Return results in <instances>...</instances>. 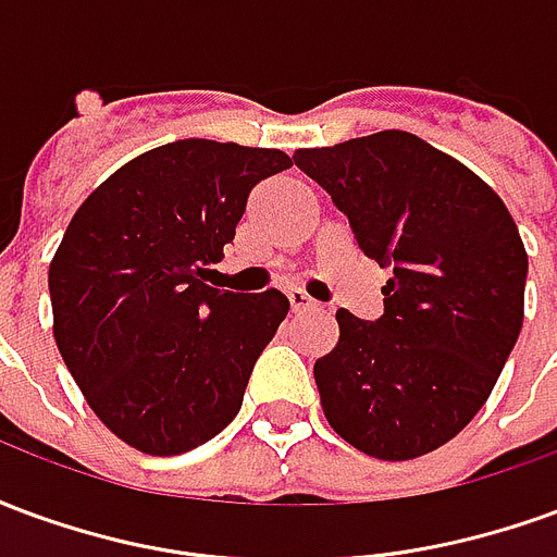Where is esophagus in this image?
Returning <instances> with one entry per match:
<instances>
[{
  "instance_id": "34e87169",
  "label": "esophagus",
  "mask_w": 557,
  "mask_h": 557,
  "mask_svg": "<svg viewBox=\"0 0 557 557\" xmlns=\"http://www.w3.org/2000/svg\"><path fill=\"white\" fill-rule=\"evenodd\" d=\"M289 307H292V313H307V310H315L319 304L307 295V292L301 289H292L289 292Z\"/></svg>"
}]
</instances>
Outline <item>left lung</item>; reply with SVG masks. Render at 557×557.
Instances as JSON below:
<instances>
[{
    "mask_svg": "<svg viewBox=\"0 0 557 557\" xmlns=\"http://www.w3.org/2000/svg\"><path fill=\"white\" fill-rule=\"evenodd\" d=\"M292 158L363 256L394 268L382 319L337 310V346L313 367L327 423L375 459L430 454L483 409L522 331L528 253L513 218L466 163L406 131Z\"/></svg>",
    "mask_w": 557,
    "mask_h": 557,
    "instance_id": "obj_1",
    "label": "left lung"
}]
</instances>
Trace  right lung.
<instances>
[{"mask_svg":"<svg viewBox=\"0 0 557 557\" xmlns=\"http://www.w3.org/2000/svg\"><path fill=\"white\" fill-rule=\"evenodd\" d=\"M280 148L178 139L127 160L77 208L50 262L53 337L91 411L151 456L187 454L242 409L289 313L277 289L208 286Z\"/></svg>","mask_w":557,"mask_h":557,"instance_id":"right-lung-1","label":"right lung"}]
</instances>
